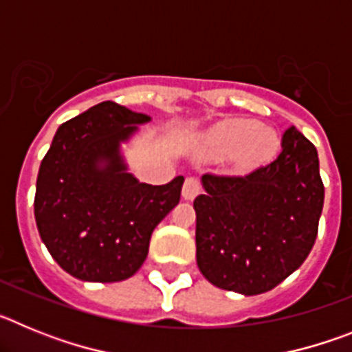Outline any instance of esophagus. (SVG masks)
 I'll list each match as a JSON object with an SVG mask.
<instances>
[{
	"mask_svg": "<svg viewBox=\"0 0 352 352\" xmlns=\"http://www.w3.org/2000/svg\"><path fill=\"white\" fill-rule=\"evenodd\" d=\"M199 192H201V183H199V179L194 178V176H188V178L185 179V183H183V199L192 201V199L197 197Z\"/></svg>",
	"mask_w": 352,
	"mask_h": 352,
	"instance_id": "esophagus-1",
	"label": "esophagus"
}]
</instances>
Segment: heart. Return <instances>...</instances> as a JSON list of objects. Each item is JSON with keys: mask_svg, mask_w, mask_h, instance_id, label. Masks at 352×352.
Returning <instances> with one entry per match:
<instances>
[{"mask_svg": "<svg viewBox=\"0 0 352 352\" xmlns=\"http://www.w3.org/2000/svg\"><path fill=\"white\" fill-rule=\"evenodd\" d=\"M206 148L217 158L238 157L241 167H257L275 158L280 139L254 120H229L208 133Z\"/></svg>", "mask_w": 352, "mask_h": 352, "instance_id": "obj_1", "label": "heart"}]
</instances>
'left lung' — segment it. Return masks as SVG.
I'll use <instances>...</instances> for the list:
<instances>
[{
	"instance_id": "1",
	"label": "left lung",
	"mask_w": 352,
	"mask_h": 352,
	"mask_svg": "<svg viewBox=\"0 0 352 352\" xmlns=\"http://www.w3.org/2000/svg\"><path fill=\"white\" fill-rule=\"evenodd\" d=\"M194 201L195 257L208 282L263 294L300 268L312 250L324 203L317 149L289 126L273 162L245 176L204 174Z\"/></svg>"
}]
</instances>
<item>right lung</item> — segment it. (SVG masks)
I'll return each mask as SVG.
<instances>
[{"label": "right lung", "instance_id": "obj_1", "mask_svg": "<svg viewBox=\"0 0 352 352\" xmlns=\"http://www.w3.org/2000/svg\"><path fill=\"white\" fill-rule=\"evenodd\" d=\"M149 116L102 102L65 121L40 164L35 220L52 259L84 282H120L148 256L155 227L179 203L185 178L148 185L126 170L121 142Z\"/></svg>", "mask_w": 352, "mask_h": 352}]
</instances>
